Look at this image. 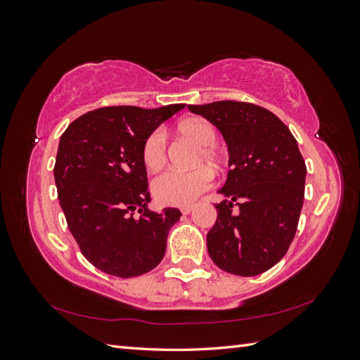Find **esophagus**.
<instances>
[{
	"instance_id": "esophagus-1",
	"label": "esophagus",
	"mask_w": 360,
	"mask_h": 360,
	"mask_svg": "<svg viewBox=\"0 0 360 360\" xmlns=\"http://www.w3.org/2000/svg\"><path fill=\"white\" fill-rule=\"evenodd\" d=\"M193 209H195V204H186V205H183L180 210H181L183 214H189Z\"/></svg>"
}]
</instances>
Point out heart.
Instances as JSON below:
<instances>
[{
    "instance_id": "obj_1",
    "label": "heart",
    "mask_w": 360,
    "mask_h": 360,
    "mask_svg": "<svg viewBox=\"0 0 360 360\" xmlns=\"http://www.w3.org/2000/svg\"><path fill=\"white\" fill-rule=\"evenodd\" d=\"M179 132L191 138L200 146L195 163L205 162L214 171L224 167L225 156L216 146L214 126L201 117L186 118L179 124ZM143 160L151 171L162 168L167 160V136L160 129L151 132L143 146ZM213 174L207 167H198L191 171L169 169L153 181L155 197L167 205H186L197 200L202 192L212 186Z\"/></svg>"
}]
</instances>
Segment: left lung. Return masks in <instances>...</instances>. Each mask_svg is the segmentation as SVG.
Segmentation results:
<instances>
[{
	"instance_id": "left-lung-1",
	"label": "left lung",
	"mask_w": 360,
	"mask_h": 360,
	"mask_svg": "<svg viewBox=\"0 0 360 360\" xmlns=\"http://www.w3.org/2000/svg\"><path fill=\"white\" fill-rule=\"evenodd\" d=\"M221 130L228 177L207 234L213 263L238 276H257L287 254L304 200L307 165L290 129L266 108L221 101L188 105ZM236 207H234L233 205Z\"/></svg>"
}]
</instances>
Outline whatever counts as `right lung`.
I'll use <instances>...</instances> for the list:
<instances>
[{
	"label": "right lung",
	"instance_id": "obj_1",
	"mask_svg": "<svg viewBox=\"0 0 360 360\" xmlns=\"http://www.w3.org/2000/svg\"><path fill=\"white\" fill-rule=\"evenodd\" d=\"M186 106H105L76 118L60 138L53 167L60 205L82 255L108 275L135 278L165 255L180 210L151 212L146 138Z\"/></svg>",
	"mask_w": 360,
	"mask_h": 360
}]
</instances>
